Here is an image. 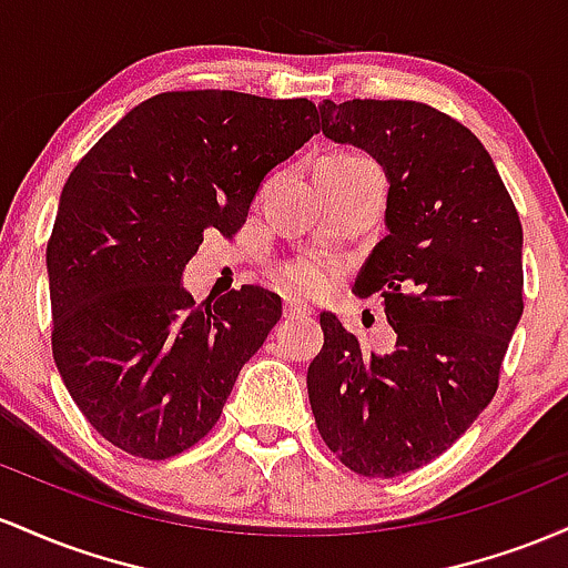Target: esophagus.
Masks as SVG:
<instances>
[{
  "mask_svg": "<svg viewBox=\"0 0 568 568\" xmlns=\"http://www.w3.org/2000/svg\"><path fill=\"white\" fill-rule=\"evenodd\" d=\"M308 305H303V303H297V301H292V297H284V316L286 318H295V316H305L308 314Z\"/></svg>",
  "mask_w": 568,
  "mask_h": 568,
  "instance_id": "34e87169",
  "label": "esophagus"
}]
</instances>
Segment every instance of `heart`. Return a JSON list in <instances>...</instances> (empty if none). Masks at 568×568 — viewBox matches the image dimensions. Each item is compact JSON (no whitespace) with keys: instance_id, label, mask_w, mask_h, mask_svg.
I'll use <instances>...</instances> for the list:
<instances>
[{"instance_id":"obj_1","label":"heart","mask_w":568,"mask_h":568,"mask_svg":"<svg viewBox=\"0 0 568 568\" xmlns=\"http://www.w3.org/2000/svg\"><path fill=\"white\" fill-rule=\"evenodd\" d=\"M369 163L365 155L359 152H329L318 161V171L322 169H348V165ZM329 278H333V271L327 265H322L318 260H292V263L282 265L276 271V282L284 286L292 295H318L329 286Z\"/></svg>"}]
</instances>
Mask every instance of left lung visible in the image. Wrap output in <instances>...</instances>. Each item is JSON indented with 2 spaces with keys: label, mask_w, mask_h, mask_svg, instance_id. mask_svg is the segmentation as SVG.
I'll return each mask as SVG.
<instances>
[{
  "label": "left lung",
  "mask_w": 568,
  "mask_h": 568,
  "mask_svg": "<svg viewBox=\"0 0 568 568\" xmlns=\"http://www.w3.org/2000/svg\"><path fill=\"white\" fill-rule=\"evenodd\" d=\"M324 136L384 169L386 239L354 292L384 297L394 348L362 352L335 314L308 367L327 448L365 477H397L450 448L494 399L524 314V227L473 131L418 101H322Z\"/></svg>",
  "instance_id": "left-lung-1"
}]
</instances>
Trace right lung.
<instances>
[{
    "mask_svg": "<svg viewBox=\"0 0 568 568\" xmlns=\"http://www.w3.org/2000/svg\"><path fill=\"white\" fill-rule=\"evenodd\" d=\"M314 133L308 99L161 93L69 174L48 244L53 356L82 416L120 450L176 456L220 422L282 297L246 284L199 305L182 271L209 227L244 225L267 171Z\"/></svg>",
    "mask_w": 568,
    "mask_h": 568,
    "instance_id": "1",
    "label": "right lung"
}]
</instances>
